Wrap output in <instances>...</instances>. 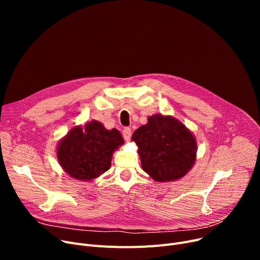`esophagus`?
Here are the masks:
<instances>
[{
  "instance_id": "obj_1",
  "label": "esophagus",
  "mask_w": 260,
  "mask_h": 260,
  "mask_svg": "<svg viewBox=\"0 0 260 260\" xmlns=\"http://www.w3.org/2000/svg\"><path fill=\"white\" fill-rule=\"evenodd\" d=\"M122 135H123V138H124L126 141H129L132 138V129L128 127H125L122 131Z\"/></svg>"
}]
</instances>
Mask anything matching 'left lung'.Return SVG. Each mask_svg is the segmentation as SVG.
<instances>
[{"label":"left lung","instance_id":"left-lung-1","mask_svg":"<svg viewBox=\"0 0 260 260\" xmlns=\"http://www.w3.org/2000/svg\"><path fill=\"white\" fill-rule=\"evenodd\" d=\"M132 139L138 145L143 171L156 181L179 179L195 162L196 141L175 118L149 117L147 124L135 131Z\"/></svg>","mask_w":260,"mask_h":260}]
</instances>
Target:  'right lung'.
Segmentation results:
<instances>
[{
    "instance_id": "add662e5",
    "label": "right lung",
    "mask_w": 260,
    "mask_h": 260,
    "mask_svg": "<svg viewBox=\"0 0 260 260\" xmlns=\"http://www.w3.org/2000/svg\"><path fill=\"white\" fill-rule=\"evenodd\" d=\"M121 144L119 131H107L100 122L91 121L67 134L58 147V159L74 178L90 180L109 169L113 153Z\"/></svg>"
}]
</instances>
